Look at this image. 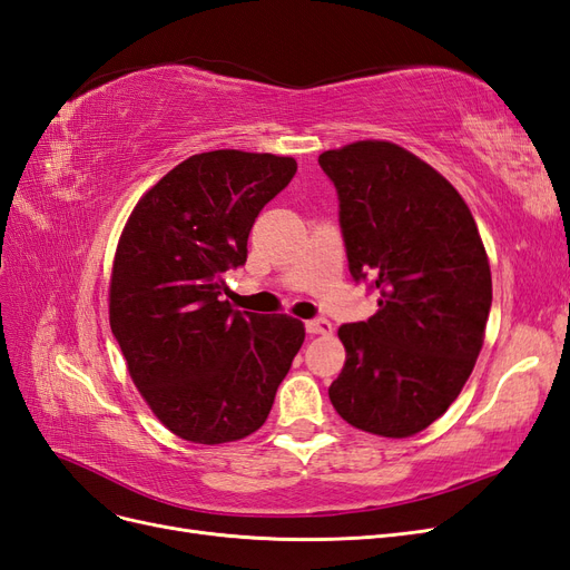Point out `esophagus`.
Masks as SVG:
<instances>
[{
  "label": "esophagus",
  "instance_id": "34e87169",
  "mask_svg": "<svg viewBox=\"0 0 570 570\" xmlns=\"http://www.w3.org/2000/svg\"><path fill=\"white\" fill-rule=\"evenodd\" d=\"M304 327H306L308 335H331L333 333V325L327 318H312V321L304 323Z\"/></svg>",
  "mask_w": 570,
  "mask_h": 570
}]
</instances>
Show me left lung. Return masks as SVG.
<instances>
[{
	"label": "left lung",
	"mask_w": 570,
	"mask_h": 570,
	"mask_svg": "<svg viewBox=\"0 0 570 570\" xmlns=\"http://www.w3.org/2000/svg\"><path fill=\"white\" fill-rule=\"evenodd\" d=\"M318 164L335 185L352 278L381 297L368 321L340 325L347 361L327 394L358 430L416 435L475 366L492 306L485 247L461 195L411 151L366 140Z\"/></svg>",
	"instance_id": "obj_1"
}]
</instances>
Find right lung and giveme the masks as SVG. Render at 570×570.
Instances as JSON below:
<instances>
[{"label":"right lung","instance_id":"obj_1","mask_svg":"<svg viewBox=\"0 0 570 570\" xmlns=\"http://www.w3.org/2000/svg\"><path fill=\"white\" fill-rule=\"evenodd\" d=\"M297 161L195 154L137 202L114 258L109 321L132 383L183 440L220 444L264 425L304 342L285 314L235 312L223 273L245 266L258 212Z\"/></svg>","mask_w":570,"mask_h":570}]
</instances>
